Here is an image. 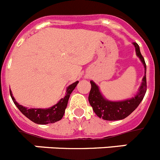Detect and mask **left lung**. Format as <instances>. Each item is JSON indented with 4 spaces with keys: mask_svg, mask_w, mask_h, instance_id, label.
<instances>
[{
    "mask_svg": "<svg viewBox=\"0 0 160 160\" xmlns=\"http://www.w3.org/2000/svg\"><path fill=\"white\" fill-rule=\"evenodd\" d=\"M133 45L135 46L136 54L141 60L144 66L145 74L142 78L139 90L135 97L130 99L123 100V101L112 102L106 99L102 94L100 92L99 88L93 81H90L91 89L88 99L90 106L92 107L93 111H94L97 116L102 118L104 120L108 121H114V120H121L127 118L131 114L135 109L138 107L139 103L142 102L144 95L147 91V78H146V63L143 57L140 53L139 46L136 42H134Z\"/></svg>",
    "mask_w": 160,
    "mask_h": 160,
    "instance_id": "left-lung-1",
    "label": "left lung"
}]
</instances>
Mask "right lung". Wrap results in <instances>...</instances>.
Segmentation results:
<instances>
[{
    "label": "right lung",
    "mask_w": 160,
    "mask_h": 160,
    "mask_svg": "<svg viewBox=\"0 0 160 160\" xmlns=\"http://www.w3.org/2000/svg\"><path fill=\"white\" fill-rule=\"evenodd\" d=\"M78 83V81L73 82V84L70 85L66 89V95L64 98H62V99L58 101L57 104H55L53 107H49L48 109H41V108H26V107H23V106L20 105L16 102L15 98L12 96V92L10 90V95L12 98V101H13L14 104L17 106L19 111L25 115V117H27L29 119H30L32 122H35L38 124H48V123H53L56 122L62 118L63 115H64L65 110H66V107H67L68 100L70 98V94L72 93L76 86Z\"/></svg>",
    "instance_id": "1"
}]
</instances>
